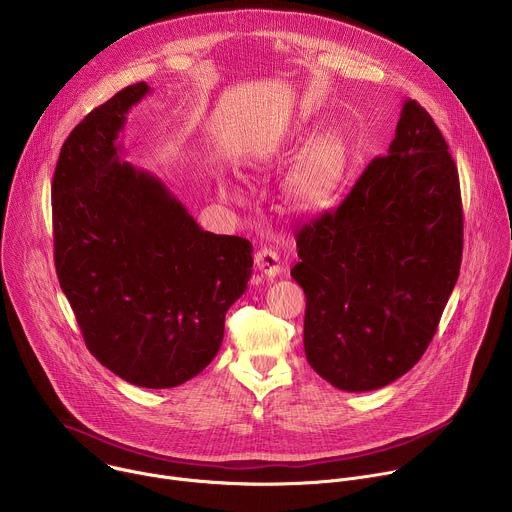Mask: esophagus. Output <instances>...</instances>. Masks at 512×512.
<instances>
[{
  "mask_svg": "<svg viewBox=\"0 0 512 512\" xmlns=\"http://www.w3.org/2000/svg\"><path fill=\"white\" fill-rule=\"evenodd\" d=\"M255 267L263 273V275H267V277H275V275H279L281 271H283V265H281V261H279V255L273 251V249H259L257 253H255Z\"/></svg>",
  "mask_w": 512,
  "mask_h": 512,
  "instance_id": "1",
  "label": "esophagus"
}]
</instances>
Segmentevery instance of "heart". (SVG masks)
Instances as JSON below:
<instances>
[{
  "mask_svg": "<svg viewBox=\"0 0 512 512\" xmlns=\"http://www.w3.org/2000/svg\"><path fill=\"white\" fill-rule=\"evenodd\" d=\"M306 131L298 129L291 135V143L302 139ZM348 148L338 129H328L318 135L285 178V198L296 210L312 212L322 208L336 192L344 168Z\"/></svg>",
  "mask_w": 512,
  "mask_h": 512,
  "instance_id": "b5f03b06",
  "label": "heart"
}]
</instances>
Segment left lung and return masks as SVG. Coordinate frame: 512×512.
Instances as JSON below:
<instances>
[{
  "instance_id": "obj_1",
  "label": "left lung",
  "mask_w": 512,
  "mask_h": 512,
  "mask_svg": "<svg viewBox=\"0 0 512 512\" xmlns=\"http://www.w3.org/2000/svg\"><path fill=\"white\" fill-rule=\"evenodd\" d=\"M304 348L330 385L360 393L403 377L429 346L460 275L458 168L431 115L405 101L387 156L298 233Z\"/></svg>"
}]
</instances>
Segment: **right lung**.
<instances>
[{
	"label": "right lung",
	"instance_id": "right-lung-1",
	"mask_svg": "<svg viewBox=\"0 0 512 512\" xmlns=\"http://www.w3.org/2000/svg\"><path fill=\"white\" fill-rule=\"evenodd\" d=\"M129 85L66 137L52 178L54 265L91 354L123 381L170 389L204 371L245 294L253 245L202 231L150 172L121 162Z\"/></svg>",
	"mask_w": 512,
	"mask_h": 512
}]
</instances>
